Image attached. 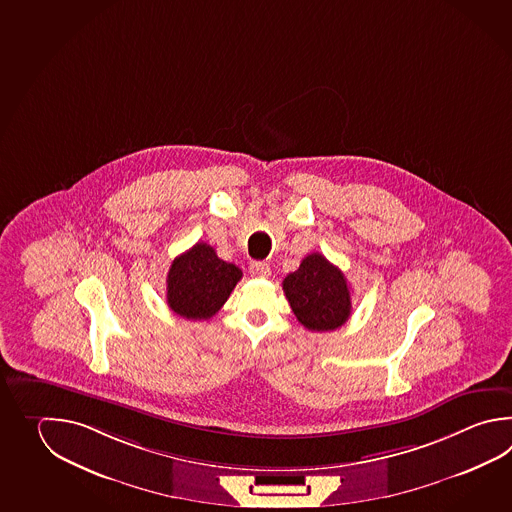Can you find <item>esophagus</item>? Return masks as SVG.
<instances>
[{
  "label": "esophagus",
  "mask_w": 512,
  "mask_h": 512,
  "mask_svg": "<svg viewBox=\"0 0 512 512\" xmlns=\"http://www.w3.org/2000/svg\"><path fill=\"white\" fill-rule=\"evenodd\" d=\"M250 273L253 277H261V279H266V277H270V266L266 264V262H251L250 264Z\"/></svg>",
  "instance_id": "obj_1"
}]
</instances>
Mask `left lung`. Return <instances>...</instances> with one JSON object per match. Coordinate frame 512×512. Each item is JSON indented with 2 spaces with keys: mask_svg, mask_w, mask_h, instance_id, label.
<instances>
[{
  "mask_svg": "<svg viewBox=\"0 0 512 512\" xmlns=\"http://www.w3.org/2000/svg\"><path fill=\"white\" fill-rule=\"evenodd\" d=\"M282 290L297 321L312 332H330L348 321L350 288L343 272L321 253H310L288 273Z\"/></svg>",
  "mask_w": 512,
  "mask_h": 512,
  "instance_id": "8db88e82",
  "label": "left lung"
}]
</instances>
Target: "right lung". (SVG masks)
Here are the masks:
<instances>
[{
    "label": "right lung",
    "instance_id": "obj_1",
    "mask_svg": "<svg viewBox=\"0 0 512 512\" xmlns=\"http://www.w3.org/2000/svg\"><path fill=\"white\" fill-rule=\"evenodd\" d=\"M242 272L222 261L206 242L178 255L167 273V304L173 312L200 321L219 312L228 301Z\"/></svg>",
    "mask_w": 512,
    "mask_h": 512
}]
</instances>
